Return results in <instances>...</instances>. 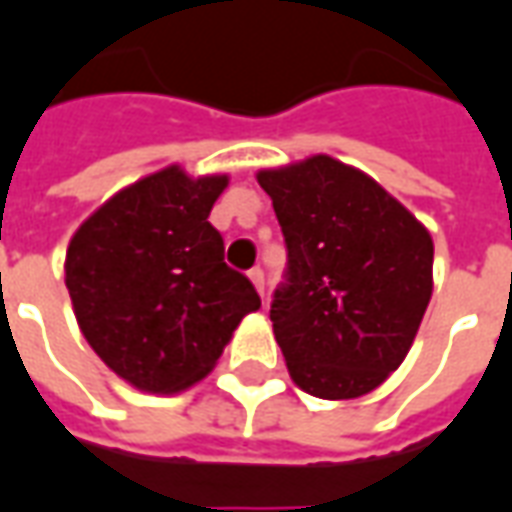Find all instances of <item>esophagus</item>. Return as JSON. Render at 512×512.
Here are the masks:
<instances>
[{
    "mask_svg": "<svg viewBox=\"0 0 512 512\" xmlns=\"http://www.w3.org/2000/svg\"><path fill=\"white\" fill-rule=\"evenodd\" d=\"M248 275H250V281H253V286L259 289V295H264V270L262 267H253Z\"/></svg>",
    "mask_w": 512,
    "mask_h": 512,
    "instance_id": "34e87169",
    "label": "esophagus"
}]
</instances>
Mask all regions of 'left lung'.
Masks as SVG:
<instances>
[{
  "label": "left lung",
  "mask_w": 512,
  "mask_h": 512,
  "mask_svg": "<svg viewBox=\"0 0 512 512\" xmlns=\"http://www.w3.org/2000/svg\"><path fill=\"white\" fill-rule=\"evenodd\" d=\"M286 242L270 320L297 386L322 400L378 389L433 295V239L378 181L336 159L259 170Z\"/></svg>",
  "instance_id": "1"
}]
</instances>
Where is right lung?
Returning <instances> with one entry per match:
<instances>
[{"label":"right lung","instance_id":"1","mask_svg":"<svg viewBox=\"0 0 512 512\" xmlns=\"http://www.w3.org/2000/svg\"><path fill=\"white\" fill-rule=\"evenodd\" d=\"M228 176L190 179L179 165L134 181L79 226L65 286L88 344L126 383L176 394L209 375L262 300L223 262L209 212Z\"/></svg>","mask_w":512,"mask_h":512}]
</instances>
